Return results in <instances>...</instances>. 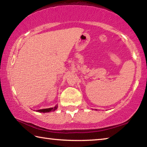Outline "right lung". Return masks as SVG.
Returning a JSON list of instances; mask_svg holds the SVG:
<instances>
[{
	"mask_svg": "<svg viewBox=\"0 0 147 147\" xmlns=\"http://www.w3.org/2000/svg\"><path fill=\"white\" fill-rule=\"evenodd\" d=\"M57 108H58V105H56L54 108L38 109V110H37V111H38V112H40V113H47V112H50V111H55Z\"/></svg>",
	"mask_w": 147,
	"mask_h": 147,
	"instance_id": "obj_1",
	"label": "right lung"
}]
</instances>
